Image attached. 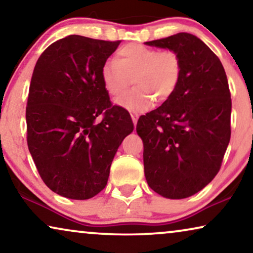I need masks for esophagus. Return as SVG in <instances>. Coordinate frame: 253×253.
I'll return each instance as SVG.
<instances>
[{"mask_svg": "<svg viewBox=\"0 0 253 253\" xmlns=\"http://www.w3.org/2000/svg\"><path fill=\"white\" fill-rule=\"evenodd\" d=\"M138 117H139V115H138L137 113H131V119H132V122H133V124H134V126H137Z\"/></svg>", "mask_w": 253, "mask_h": 253, "instance_id": "esophagus-1", "label": "esophagus"}]
</instances>
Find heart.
Segmentation results:
<instances>
[{"instance_id":"obj_1","label":"heart","mask_w":253,"mask_h":253,"mask_svg":"<svg viewBox=\"0 0 253 253\" xmlns=\"http://www.w3.org/2000/svg\"><path fill=\"white\" fill-rule=\"evenodd\" d=\"M182 62L171 49L159 50L131 43L116 53L115 62H106L101 68V82L113 99L124 94L132 79L134 88L119 101L132 113H141L154 102L171 98L181 79Z\"/></svg>"}]
</instances>
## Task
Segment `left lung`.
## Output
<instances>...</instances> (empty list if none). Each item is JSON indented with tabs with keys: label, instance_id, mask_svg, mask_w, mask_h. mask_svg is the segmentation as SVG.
I'll use <instances>...</instances> for the list:
<instances>
[{
	"label": "left lung",
	"instance_id": "obj_1",
	"mask_svg": "<svg viewBox=\"0 0 253 253\" xmlns=\"http://www.w3.org/2000/svg\"><path fill=\"white\" fill-rule=\"evenodd\" d=\"M145 43L174 50L182 62L171 98L138 120L145 177L165 198H188L215 177L229 144L227 76L219 57L193 34L181 32Z\"/></svg>",
	"mask_w": 253,
	"mask_h": 253
}]
</instances>
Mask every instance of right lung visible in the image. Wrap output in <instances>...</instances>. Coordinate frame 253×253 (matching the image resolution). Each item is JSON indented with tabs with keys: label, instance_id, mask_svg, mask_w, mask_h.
I'll use <instances>...</instances> for the list:
<instances>
[{
	"label": "right lung",
	"instance_id": "1",
	"mask_svg": "<svg viewBox=\"0 0 253 253\" xmlns=\"http://www.w3.org/2000/svg\"><path fill=\"white\" fill-rule=\"evenodd\" d=\"M120 42L68 36L34 67L27 145L44 184L65 198L89 199L105 189L117 148L133 131L129 112L112 105L101 82L102 65Z\"/></svg>",
	"mask_w": 253,
	"mask_h": 253
}]
</instances>
